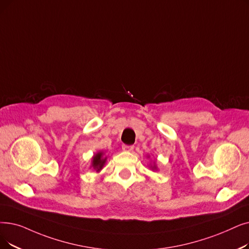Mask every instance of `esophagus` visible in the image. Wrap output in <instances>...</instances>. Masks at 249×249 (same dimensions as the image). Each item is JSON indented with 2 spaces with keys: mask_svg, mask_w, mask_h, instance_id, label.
Instances as JSON below:
<instances>
[{
  "mask_svg": "<svg viewBox=\"0 0 249 249\" xmlns=\"http://www.w3.org/2000/svg\"><path fill=\"white\" fill-rule=\"evenodd\" d=\"M122 148H123V150H126V151H131V150L134 148V146H133V145L123 144V145H122Z\"/></svg>",
  "mask_w": 249,
  "mask_h": 249,
  "instance_id": "34e87169",
  "label": "esophagus"
}]
</instances>
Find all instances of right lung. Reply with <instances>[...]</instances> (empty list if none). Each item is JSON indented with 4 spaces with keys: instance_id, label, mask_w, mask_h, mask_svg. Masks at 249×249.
I'll return each mask as SVG.
<instances>
[{
    "instance_id": "right-lung-1",
    "label": "right lung",
    "mask_w": 249,
    "mask_h": 249,
    "mask_svg": "<svg viewBox=\"0 0 249 249\" xmlns=\"http://www.w3.org/2000/svg\"><path fill=\"white\" fill-rule=\"evenodd\" d=\"M102 157H103V153H99L92 158V160H92V167H93V169H96V171L102 170L103 166L106 163V158L103 159Z\"/></svg>"
}]
</instances>
